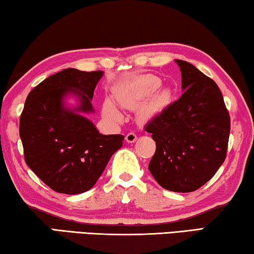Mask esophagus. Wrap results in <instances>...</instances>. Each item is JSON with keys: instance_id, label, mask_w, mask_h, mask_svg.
Instances as JSON below:
<instances>
[{"instance_id": "1", "label": "esophagus", "mask_w": 254, "mask_h": 254, "mask_svg": "<svg viewBox=\"0 0 254 254\" xmlns=\"http://www.w3.org/2000/svg\"><path fill=\"white\" fill-rule=\"evenodd\" d=\"M136 139H137V135L135 134V132H128V134L126 135L127 143H134V142H136Z\"/></svg>"}]
</instances>
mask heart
Instances as JSON below:
<instances>
[{
    "label": "heart",
    "mask_w": 254,
    "mask_h": 254,
    "mask_svg": "<svg viewBox=\"0 0 254 254\" xmlns=\"http://www.w3.org/2000/svg\"><path fill=\"white\" fill-rule=\"evenodd\" d=\"M162 81L160 77L152 75V74H145V75L137 76L134 80L127 82L126 84L119 86L116 90L115 94L116 98H117V101L120 103V106L126 108V109H136V108L142 106L147 99L151 98V95L160 89ZM169 90L159 91L145 105V107L143 108V114H153V112L161 109L162 107L166 105L169 102ZM103 114H105L106 117L112 120L122 119L120 111L115 106V103L109 99H107L105 103H103Z\"/></svg>",
    "instance_id": "obj_1"
}]
</instances>
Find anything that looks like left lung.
Returning a JSON list of instances; mask_svg holds the SVG:
<instances>
[{
  "label": "left lung",
  "mask_w": 254,
  "mask_h": 254,
  "mask_svg": "<svg viewBox=\"0 0 254 254\" xmlns=\"http://www.w3.org/2000/svg\"><path fill=\"white\" fill-rule=\"evenodd\" d=\"M176 63L184 94L145 127L156 144L148 170L162 188L191 192L225 161L231 120L217 84L188 62Z\"/></svg>",
  "instance_id": "1"
}]
</instances>
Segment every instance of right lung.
Segmentation results:
<instances>
[{
  "instance_id": "1",
  "label": "right lung",
  "mask_w": 254,
  "mask_h": 254,
  "mask_svg": "<svg viewBox=\"0 0 254 254\" xmlns=\"http://www.w3.org/2000/svg\"><path fill=\"white\" fill-rule=\"evenodd\" d=\"M102 70L66 68L44 80L28 94L20 117L24 160L37 177L60 193L77 194L92 188L124 135H102L82 114H91ZM74 95L77 107L64 105Z\"/></svg>"
}]
</instances>
